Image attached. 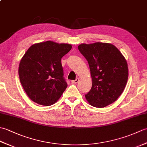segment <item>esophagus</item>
<instances>
[{"label":"esophagus","instance_id":"obj_1","mask_svg":"<svg viewBox=\"0 0 147 147\" xmlns=\"http://www.w3.org/2000/svg\"><path fill=\"white\" fill-rule=\"evenodd\" d=\"M79 80H80L79 78H76V80H72L71 81V83H73V84H76V83H78Z\"/></svg>","mask_w":147,"mask_h":147}]
</instances>
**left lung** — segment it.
<instances>
[{"label": "left lung", "instance_id": "obj_1", "mask_svg": "<svg viewBox=\"0 0 147 147\" xmlns=\"http://www.w3.org/2000/svg\"><path fill=\"white\" fill-rule=\"evenodd\" d=\"M78 50L88 62L92 86L85 95L95 107L114 102L125 88L128 67L125 58L115 47L107 43L81 44Z\"/></svg>", "mask_w": 147, "mask_h": 147}]
</instances>
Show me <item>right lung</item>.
Instances as JSON below:
<instances>
[{
	"mask_svg": "<svg viewBox=\"0 0 147 147\" xmlns=\"http://www.w3.org/2000/svg\"><path fill=\"white\" fill-rule=\"evenodd\" d=\"M72 46L52 41L32 45L20 61V82L30 98L49 106L57 102L67 84L64 77L61 59Z\"/></svg>",
	"mask_w": 147,
	"mask_h": 147,
	"instance_id": "1",
	"label": "right lung"
}]
</instances>
